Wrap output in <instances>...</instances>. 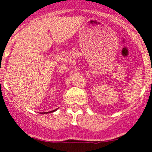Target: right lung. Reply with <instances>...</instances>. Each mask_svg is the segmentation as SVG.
<instances>
[{
  "label": "right lung",
  "mask_w": 152,
  "mask_h": 152,
  "mask_svg": "<svg viewBox=\"0 0 152 152\" xmlns=\"http://www.w3.org/2000/svg\"><path fill=\"white\" fill-rule=\"evenodd\" d=\"M57 110V109H56ZM56 110H53V111H51V112H49V113H53V112H55V111H56ZM41 114H42V113H41ZM44 114H45V113H44Z\"/></svg>",
  "instance_id": "right-lung-1"
}]
</instances>
